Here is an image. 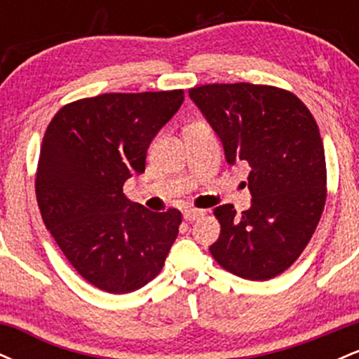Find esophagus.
Returning a JSON list of instances; mask_svg holds the SVG:
<instances>
[{
    "mask_svg": "<svg viewBox=\"0 0 359 359\" xmlns=\"http://www.w3.org/2000/svg\"><path fill=\"white\" fill-rule=\"evenodd\" d=\"M205 216V211L204 209H194V208H187L184 211V217L185 221H197L201 219V217Z\"/></svg>",
    "mask_w": 359,
    "mask_h": 359,
    "instance_id": "1",
    "label": "esophagus"
}]
</instances>
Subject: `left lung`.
I'll return each mask as SVG.
<instances>
[{
    "label": "left lung",
    "mask_w": 359,
    "mask_h": 359,
    "mask_svg": "<svg viewBox=\"0 0 359 359\" xmlns=\"http://www.w3.org/2000/svg\"><path fill=\"white\" fill-rule=\"evenodd\" d=\"M189 96L224 147L228 163H248L251 208L214 209L221 234L209 246L229 273L270 280L311 241L327 197V170L312 113L287 89L250 82L205 84Z\"/></svg>",
    "instance_id": "1"
}]
</instances>
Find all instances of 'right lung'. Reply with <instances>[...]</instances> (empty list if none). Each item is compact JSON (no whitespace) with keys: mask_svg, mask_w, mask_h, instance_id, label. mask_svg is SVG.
Returning a JSON list of instances; mask_svg holds the SVG:
<instances>
[{"mask_svg":"<svg viewBox=\"0 0 359 359\" xmlns=\"http://www.w3.org/2000/svg\"><path fill=\"white\" fill-rule=\"evenodd\" d=\"M182 101V89L84 97L62 106L43 135L35 177L42 219L77 273L108 294L151 282L179 234V209L148 211L123 185L145 172L151 140Z\"/></svg>","mask_w":359,"mask_h":359,"instance_id":"obj_1","label":"right lung"}]
</instances>
